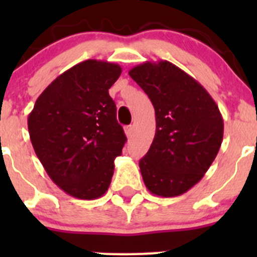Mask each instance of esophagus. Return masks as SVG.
<instances>
[{
	"label": "esophagus",
	"instance_id": "1",
	"mask_svg": "<svg viewBox=\"0 0 257 257\" xmlns=\"http://www.w3.org/2000/svg\"><path fill=\"white\" fill-rule=\"evenodd\" d=\"M124 132H125L126 137H131L132 134H133V125H126L125 128H124Z\"/></svg>",
	"mask_w": 257,
	"mask_h": 257
}]
</instances>
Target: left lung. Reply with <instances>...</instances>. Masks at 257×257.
<instances>
[{"label":"left lung","mask_w":257,"mask_h":257,"mask_svg":"<svg viewBox=\"0 0 257 257\" xmlns=\"http://www.w3.org/2000/svg\"><path fill=\"white\" fill-rule=\"evenodd\" d=\"M155 109L157 129L139 162L148 190L163 198L186 193L219 153L224 120L208 90L168 61L144 62L129 71Z\"/></svg>","instance_id":"8db88e82"}]
</instances>
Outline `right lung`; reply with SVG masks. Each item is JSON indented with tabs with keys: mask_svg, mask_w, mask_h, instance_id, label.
I'll use <instances>...</instances> for the list:
<instances>
[{
	"mask_svg": "<svg viewBox=\"0 0 257 257\" xmlns=\"http://www.w3.org/2000/svg\"><path fill=\"white\" fill-rule=\"evenodd\" d=\"M120 73L116 63L80 62L41 93L28 115L31 142L46 173L77 199L104 195L126 141L108 92Z\"/></svg>",
	"mask_w": 257,
	"mask_h": 257,
	"instance_id": "right-lung-1",
	"label": "right lung"
}]
</instances>
